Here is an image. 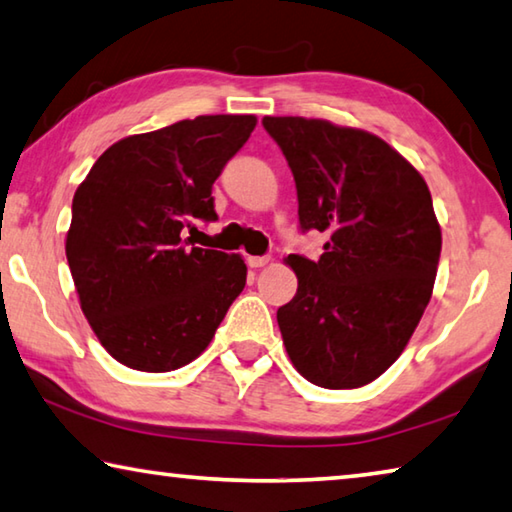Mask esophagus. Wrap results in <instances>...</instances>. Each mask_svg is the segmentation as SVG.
Segmentation results:
<instances>
[{
  "label": "esophagus",
  "mask_w": 512,
  "mask_h": 512,
  "mask_svg": "<svg viewBox=\"0 0 512 512\" xmlns=\"http://www.w3.org/2000/svg\"><path fill=\"white\" fill-rule=\"evenodd\" d=\"M268 262H271V257H268V255H250V257H248V266H250V268H262V266H266Z\"/></svg>",
  "instance_id": "1"
}]
</instances>
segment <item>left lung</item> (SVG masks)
Wrapping results in <instances>:
<instances>
[{"mask_svg": "<svg viewBox=\"0 0 512 512\" xmlns=\"http://www.w3.org/2000/svg\"><path fill=\"white\" fill-rule=\"evenodd\" d=\"M296 180L300 230L327 232L316 262L289 255L298 291L282 341L320 388H359L400 357L429 305L440 225L424 178L393 146L325 119L264 117Z\"/></svg>", "mask_w": 512, "mask_h": 512, "instance_id": "1", "label": "left lung"}]
</instances>
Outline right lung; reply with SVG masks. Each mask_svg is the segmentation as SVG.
Segmentation results:
<instances>
[{"label": "right lung", "instance_id": "right-lung-1", "mask_svg": "<svg viewBox=\"0 0 512 512\" xmlns=\"http://www.w3.org/2000/svg\"><path fill=\"white\" fill-rule=\"evenodd\" d=\"M253 115H203L112 144L76 189L67 262L103 348L144 372L187 366L246 287L239 255L185 232L216 221L212 185Z\"/></svg>", "mask_w": 512, "mask_h": 512}]
</instances>
